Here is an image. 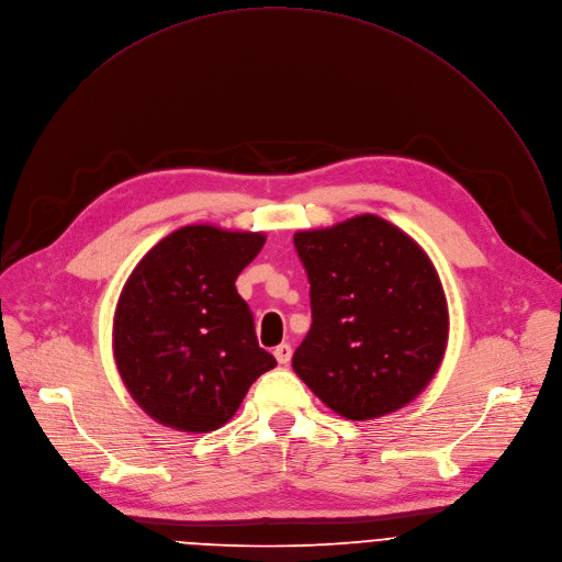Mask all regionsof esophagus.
Returning a JSON list of instances; mask_svg holds the SVG:
<instances>
[{"label": "esophagus", "instance_id": "34e87169", "mask_svg": "<svg viewBox=\"0 0 562 562\" xmlns=\"http://www.w3.org/2000/svg\"><path fill=\"white\" fill-rule=\"evenodd\" d=\"M274 357H277V361H279L281 366H288L290 359H292V348H290V344L277 346V348H274Z\"/></svg>", "mask_w": 562, "mask_h": 562}]
</instances>
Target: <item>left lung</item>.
<instances>
[{
  "instance_id": "left-lung-1",
  "label": "left lung",
  "mask_w": 562,
  "mask_h": 562,
  "mask_svg": "<svg viewBox=\"0 0 562 562\" xmlns=\"http://www.w3.org/2000/svg\"><path fill=\"white\" fill-rule=\"evenodd\" d=\"M294 250L312 310L294 372L350 420L407 405L436 374L447 344L445 294L427 255L374 214L296 233Z\"/></svg>"
}]
</instances>
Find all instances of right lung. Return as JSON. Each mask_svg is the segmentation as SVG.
Instances as JSON below:
<instances>
[{
  "instance_id": "obj_1",
  "label": "right lung",
  "mask_w": 562,
  "mask_h": 562,
  "mask_svg": "<svg viewBox=\"0 0 562 562\" xmlns=\"http://www.w3.org/2000/svg\"><path fill=\"white\" fill-rule=\"evenodd\" d=\"M263 244L257 233L186 226L131 274L115 314V359L133 398L159 423L212 431L277 366L235 285Z\"/></svg>"
}]
</instances>
